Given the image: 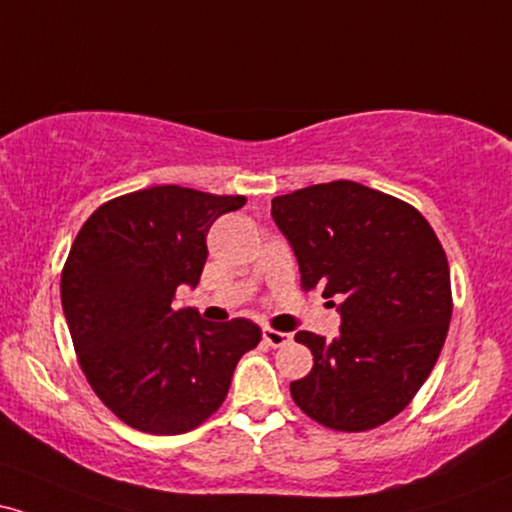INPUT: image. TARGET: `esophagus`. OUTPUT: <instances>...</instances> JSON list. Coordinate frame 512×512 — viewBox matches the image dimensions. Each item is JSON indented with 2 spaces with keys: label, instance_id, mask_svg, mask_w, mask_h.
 Segmentation results:
<instances>
[{
  "label": "esophagus",
  "instance_id": "obj_1",
  "mask_svg": "<svg viewBox=\"0 0 512 512\" xmlns=\"http://www.w3.org/2000/svg\"><path fill=\"white\" fill-rule=\"evenodd\" d=\"M290 340H293V335L290 333L274 331V328H264V342H267L269 347H283V345H288Z\"/></svg>",
  "mask_w": 512,
  "mask_h": 512
}]
</instances>
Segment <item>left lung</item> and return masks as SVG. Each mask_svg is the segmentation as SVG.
I'll use <instances>...</instances> for the list:
<instances>
[{
  "mask_svg": "<svg viewBox=\"0 0 512 512\" xmlns=\"http://www.w3.org/2000/svg\"><path fill=\"white\" fill-rule=\"evenodd\" d=\"M304 290L321 288L340 335L295 340L314 366L290 383L295 404L316 423L364 432L397 416L423 387L451 321V276L428 219L404 200L357 181H331L271 200Z\"/></svg>",
  "mask_w": 512,
  "mask_h": 512,
  "instance_id": "8db88e82",
  "label": "left lung"
}]
</instances>
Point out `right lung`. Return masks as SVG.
I'll use <instances>...</instances> for the list:
<instances>
[{
  "label": "right lung",
  "mask_w": 512,
  "mask_h": 512,
  "mask_svg": "<svg viewBox=\"0 0 512 512\" xmlns=\"http://www.w3.org/2000/svg\"><path fill=\"white\" fill-rule=\"evenodd\" d=\"M243 205V196L151 186L103 203L77 234L61 274L63 314L87 383L129 428H198L262 340L248 319L210 323L172 307L179 286H198L210 226Z\"/></svg>",
  "instance_id": "add662e5"
}]
</instances>
